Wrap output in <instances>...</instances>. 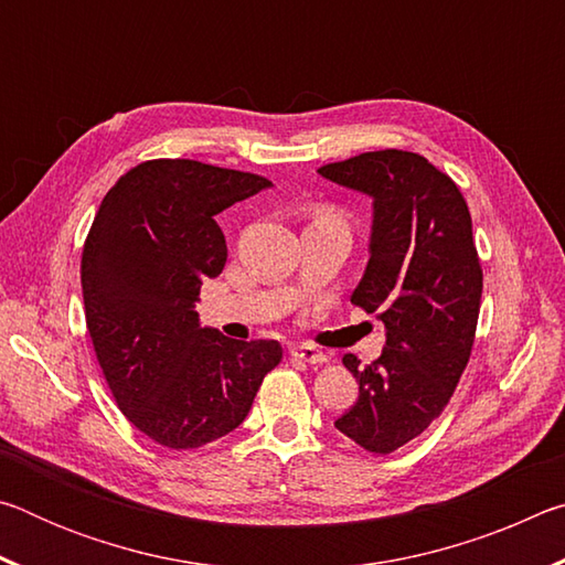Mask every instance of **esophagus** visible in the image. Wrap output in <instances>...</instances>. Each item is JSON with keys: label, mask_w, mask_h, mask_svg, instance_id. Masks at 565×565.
Masks as SVG:
<instances>
[{"label": "esophagus", "mask_w": 565, "mask_h": 565, "mask_svg": "<svg viewBox=\"0 0 565 565\" xmlns=\"http://www.w3.org/2000/svg\"><path fill=\"white\" fill-rule=\"evenodd\" d=\"M291 356L306 361V363H313V366H319V363H327L329 356L323 351H319L317 347H309V343H296L291 347Z\"/></svg>", "instance_id": "obj_1"}]
</instances>
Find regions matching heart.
I'll use <instances>...</instances> for the list:
<instances>
[{"label":"heart","instance_id":"1","mask_svg":"<svg viewBox=\"0 0 565 565\" xmlns=\"http://www.w3.org/2000/svg\"><path fill=\"white\" fill-rule=\"evenodd\" d=\"M321 218H327V216H321Z\"/></svg>","mask_w":565,"mask_h":565}]
</instances>
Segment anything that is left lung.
Returning <instances> with one entry per match:
<instances>
[{
    "mask_svg": "<svg viewBox=\"0 0 565 565\" xmlns=\"http://www.w3.org/2000/svg\"><path fill=\"white\" fill-rule=\"evenodd\" d=\"M371 196L369 264L351 303L386 327L381 356H343L359 398L333 420L371 454H391L441 416L471 356L483 271L461 191L414 151H366L319 169Z\"/></svg>",
    "mask_w": 565,
    "mask_h": 565,
    "instance_id": "8db88e82",
    "label": "left lung"
}]
</instances>
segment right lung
I'll use <instances>...</instances> for the list:
<instances>
[{"instance_id":"1","label":"right lung","mask_w":565,"mask_h":565,"mask_svg":"<svg viewBox=\"0 0 565 565\" xmlns=\"http://www.w3.org/2000/svg\"><path fill=\"white\" fill-rule=\"evenodd\" d=\"M246 171L154 159L127 171L99 206L82 252L87 329L121 414L167 448H199L242 424L279 341H234L199 323L204 279L226 264L216 224L269 189Z\"/></svg>"}]
</instances>
